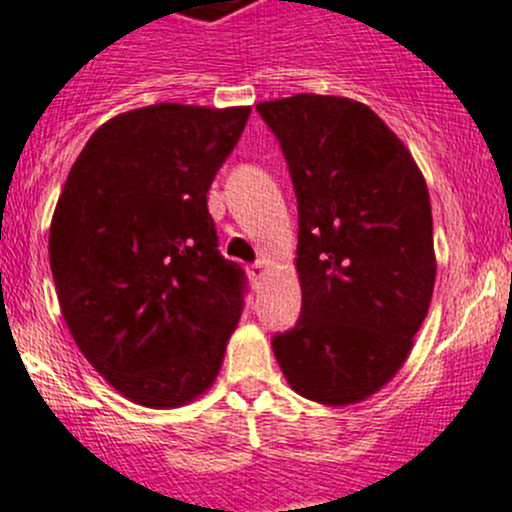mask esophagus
Returning <instances> with one entry per match:
<instances>
[{"label":"esophagus","mask_w":512,"mask_h":512,"mask_svg":"<svg viewBox=\"0 0 512 512\" xmlns=\"http://www.w3.org/2000/svg\"><path fill=\"white\" fill-rule=\"evenodd\" d=\"M266 271H268L266 261H256V263H251V266H249V273H251V278H254V281H261V278L266 276Z\"/></svg>","instance_id":"esophagus-1"}]
</instances>
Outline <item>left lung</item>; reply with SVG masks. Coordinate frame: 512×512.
<instances>
[{"label": "left lung", "mask_w": 512, "mask_h": 512, "mask_svg": "<svg viewBox=\"0 0 512 512\" xmlns=\"http://www.w3.org/2000/svg\"><path fill=\"white\" fill-rule=\"evenodd\" d=\"M256 111L298 199L301 318L273 353L298 396L353 406L393 381L428 316L438 266L426 179L361 101L296 94Z\"/></svg>", "instance_id": "1"}]
</instances>
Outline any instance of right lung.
Returning <instances> with one entry per match:
<instances>
[{"label":"right lung","instance_id":"1","mask_svg":"<svg viewBox=\"0 0 512 512\" xmlns=\"http://www.w3.org/2000/svg\"><path fill=\"white\" fill-rule=\"evenodd\" d=\"M251 106L124 111L91 134L49 226L69 333L114 391L179 408L214 386L244 303L206 194Z\"/></svg>","mask_w":512,"mask_h":512}]
</instances>
